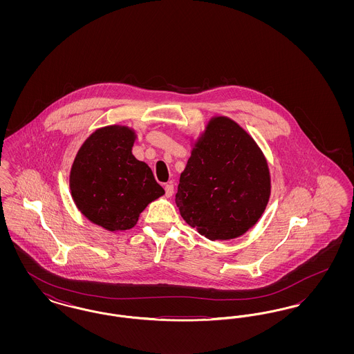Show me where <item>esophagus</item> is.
<instances>
[{
	"label": "esophagus",
	"mask_w": 354,
	"mask_h": 354,
	"mask_svg": "<svg viewBox=\"0 0 354 354\" xmlns=\"http://www.w3.org/2000/svg\"><path fill=\"white\" fill-rule=\"evenodd\" d=\"M165 191H166V196H172L174 194V185L169 183V185H165Z\"/></svg>",
	"instance_id": "esophagus-1"
}]
</instances>
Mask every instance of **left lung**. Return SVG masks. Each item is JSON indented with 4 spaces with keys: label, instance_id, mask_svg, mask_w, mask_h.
Instances as JSON below:
<instances>
[{
    "label": "left lung",
    "instance_id": "obj_1",
    "mask_svg": "<svg viewBox=\"0 0 354 354\" xmlns=\"http://www.w3.org/2000/svg\"><path fill=\"white\" fill-rule=\"evenodd\" d=\"M270 195V169L256 142L232 119H211L175 195L185 223L209 240L235 239L260 219Z\"/></svg>",
    "mask_w": 354,
    "mask_h": 354
}]
</instances>
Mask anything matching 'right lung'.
Masks as SVG:
<instances>
[{"label": "right lung", "instance_id": "obj_1", "mask_svg": "<svg viewBox=\"0 0 354 354\" xmlns=\"http://www.w3.org/2000/svg\"><path fill=\"white\" fill-rule=\"evenodd\" d=\"M134 140L129 127L100 129L86 139L70 172L78 209L109 231L133 228L147 204L165 194L151 169L135 159Z\"/></svg>", "mask_w": 354, "mask_h": 354}]
</instances>
